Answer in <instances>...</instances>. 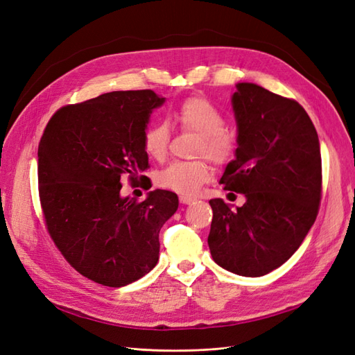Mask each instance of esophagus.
I'll list each match as a JSON object with an SVG mask.
<instances>
[{
  "label": "esophagus",
  "instance_id": "obj_1",
  "mask_svg": "<svg viewBox=\"0 0 355 355\" xmlns=\"http://www.w3.org/2000/svg\"><path fill=\"white\" fill-rule=\"evenodd\" d=\"M179 201H180L182 204H192V202H195V198L187 197V195H182V197L179 198Z\"/></svg>",
  "mask_w": 355,
  "mask_h": 355
}]
</instances>
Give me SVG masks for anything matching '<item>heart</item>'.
Listing matches in <instances>:
<instances>
[{"label":"heart","instance_id":"1","mask_svg":"<svg viewBox=\"0 0 355 355\" xmlns=\"http://www.w3.org/2000/svg\"><path fill=\"white\" fill-rule=\"evenodd\" d=\"M182 129L198 133L200 139L195 154L205 155L218 166L234 160L238 150V138L226 126L223 113L210 101L200 95L188 96L170 114ZM170 142V129L166 121H155L146 126L142 135L145 153L155 160L166 155ZM211 168L204 158L192 162H173L157 175L158 185L182 195L197 193L202 183L210 179Z\"/></svg>","mask_w":355,"mask_h":355}]
</instances>
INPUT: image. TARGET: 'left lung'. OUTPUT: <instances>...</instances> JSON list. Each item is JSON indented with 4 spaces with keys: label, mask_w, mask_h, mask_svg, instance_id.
<instances>
[{
    "label": "left lung",
    "mask_w": 355,
    "mask_h": 355,
    "mask_svg": "<svg viewBox=\"0 0 355 355\" xmlns=\"http://www.w3.org/2000/svg\"><path fill=\"white\" fill-rule=\"evenodd\" d=\"M236 88V158L220 183L247 201L234 211L210 200L209 247L218 266L257 277L282 266L307 236L322 200V155L301 104L255 83Z\"/></svg>",
    "instance_id": "8db88e82"
}]
</instances>
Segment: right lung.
<instances>
[{
	"label": "right lung",
	"instance_id": "right-lung-1",
	"mask_svg": "<svg viewBox=\"0 0 355 355\" xmlns=\"http://www.w3.org/2000/svg\"><path fill=\"white\" fill-rule=\"evenodd\" d=\"M163 103L151 89L114 91L58 108L44 129L38 191L46 230L66 261L100 285L126 286L153 270L158 234L178 210L170 191L144 201L120 195L125 176L148 187L142 135Z\"/></svg>",
	"mask_w": 355,
	"mask_h": 355
}]
</instances>
